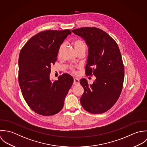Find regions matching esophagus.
<instances>
[{
	"label": "esophagus",
	"mask_w": 147,
	"mask_h": 147,
	"mask_svg": "<svg viewBox=\"0 0 147 147\" xmlns=\"http://www.w3.org/2000/svg\"><path fill=\"white\" fill-rule=\"evenodd\" d=\"M80 84V81L78 78H74V82H73V84L75 85H79Z\"/></svg>",
	"instance_id": "esophagus-1"
}]
</instances>
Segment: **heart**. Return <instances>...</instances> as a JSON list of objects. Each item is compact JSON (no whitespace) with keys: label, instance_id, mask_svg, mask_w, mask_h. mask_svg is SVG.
Segmentation results:
<instances>
[{"label":"heart","instance_id":"obj_1","mask_svg":"<svg viewBox=\"0 0 147 147\" xmlns=\"http://www.w3.org/2000/svg\"><path fill=\"white\" fill-rule=\"evenodd\" d=\"M73 44H74V48H75V50H76V52L81 51V50H86V45H85V42L80 39L76 40L74 41ZM63 44H62L59 47V53L61 52L62 48H63ZM73 70H74L73 69Z\"/></svg>","mask_w":147,"mask_h":147}]
</instances>
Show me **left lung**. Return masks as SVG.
<instances>
[{
	"instance_id": "obj_1",
	"label": "left lung",
	"mask_w": 147,
	"mask_h": 147,
	"mask_svg": "<svg viewBox=\"0 0 147 147\" xmlns=\"http://www.w3.org/2000/svg\"><path fill=\"white\" fill-rule=\"evenodd\" d=\"M71 31L85 41L88 49L86 74L96 77L90 85L86 79L80 80L84 88L81 104L92 114L106 112L117 102L123 88L124 69L118 45L106 32L95 27Z\"/></svg>"
}]
</instances>
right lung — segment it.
Instances as JSON below:
<instances>
[{"label": "right lung", "instance_id": "1", "mask_svg": "<svg viewBox=\"0 0 147 147\" xmlns=\"http://www.w3.org/2000/svg\"><path fill=\"white\" fill-rule=\"evenodd\" d=\"M71 32L48 30L33 36L21 49L19 57V84L23 96L35 113L43 116L57 114L62 109L74 81L64 73L57 81L50 80L51 67L59 48Z\"/></svg>", "mask_w": 147, "mask_h": 147}]
</instances>
